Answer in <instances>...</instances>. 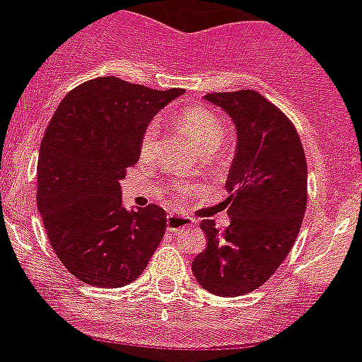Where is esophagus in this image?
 <instances>
[{
  "label": "esophagus",
  "instance_id": "obj_1",
  "mask_svg": "<svg viewBox=\"0 0 362 362\" xmlns=\"http://www.w3.org/2000/svg\"><path fill=\"white\" fill-rule=\"evenodd\" d=\"M194 226V220L189 216L180 215H169L168 216V229L169 231H182V229H189Z\"/></svg>",
  "mask_w": 362,
  "mask_h": 362
}]
</instances>
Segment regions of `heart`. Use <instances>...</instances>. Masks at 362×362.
<instances>
[{"label":"heart","instance_id":"1","mask_svg":"<svg viewBox=\"0 0 362 362\" xmlns=\"http://www.w3.org/2000/svg\"><path fill=\"white\" fill-rule=\"evenodd\" d=\"M178 129L184 131L193 146L199 149L200 155H213L226 140V127L218 116L207 107L202 105H191L185 107L175 116ZM156 142V127L149 125L144 131L142 140H140V153L142 156H147L153 151ZM185 191V189H182Z\"/></svg>","mask_w":362,"mask_h":362}]
</instances>
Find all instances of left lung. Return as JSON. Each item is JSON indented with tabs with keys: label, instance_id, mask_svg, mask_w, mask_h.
I'll return each instance as SVG.
<instances>
[{
	"label": "left lung",
	"instance_id": "obj_1",
	"mask_svg": "<svg viewBox=\"0 0 362 362\" xmlns=\"http://www.w3.org/2000/svg\"><path fill=\"white\" fill-rule=\"evenodd\" d=\"M233 120L237 151L228 173L224 206L231 218L220 233L202 220L207 246L191 268L204 290L220 297L250 293L288 257L308 202L303 144L284 112L255 90L206 94Z\"/></svg>",
	"mask_w": 362,
	"mask_h": 362
}]
</instances>
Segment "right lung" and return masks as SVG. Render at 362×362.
<instances>
[{"mask_svg": "<svg viewBox=\"0 0 362 362\" xmlns=\"http://www.w3.org/2000/svg\"><path fill=\"white\" fill-rule=\"evenodd\" d=\"M180 94L107 76L72 89L56 109L40 146L37 211L54 253L81 282L127 286L163 238L165 211L125 209L120 180L140 158L153 116Z\"/></svg>", "mask_w": 362, "mask_h": 362, "instance_id": "obj_1", "label": "right lung"}]
</instances>
